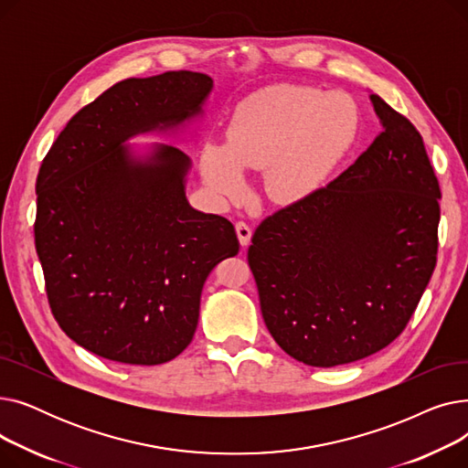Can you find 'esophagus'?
<instances>
[{"label": "esophagus", "mask_w": 468, "mask_h": 468, "mask_svg": "<svg viewBox=\"0 0 468 468\" xmlns=\"http://www.w3.org/2000/svg\"><path fill=\"white\" fill-rule=\"evenodd\" d=\"M235 231H237L239 242L242 244V247H249L250 239H252V229H250V226L247 224V221H237Z\"/></svg>", "instance_id": "34e87169"}]
</instances>
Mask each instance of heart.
<instances>
[{"label": "heart", "mask_w": 468, "mask_h": 468, "mask_svg": "<svg viewBox=\"0 0 468 468\" xmlns=\"http://www.w3.org/2000/svg\"><path fill=\"white\" fill-rule=\"evenodd\" d=\"M358 112L349 96L305 85H271L237 106L224 145H207L201 175L219 197L244 189L242 170L261 168L269 201L296 203L321 186L349 152Z\"/></svg>", "instance_id": "1"}]
</instances>
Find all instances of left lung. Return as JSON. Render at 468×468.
Masks as SVG:
<instances>
[{
  "instance_id": "8db88e82",
  "label": "left lung",
  "mask_w": 468,
  "mask_h": 468,
  "mask_svg": "<svg viewBox=\"0 0 468 468\" xmlns=\"http://www.w3.org/2000/svg\"><path fill=\"white\" fill-rule=\"evenodd\" d=\"M370 101L374 144L265 218L249 249L265 326L307 366L349 364L395 341L436 265L441 195L423 138L381 96Z\"/></svg>"
}]
</instances>
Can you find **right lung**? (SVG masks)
<instances>
[{"instance_id": "obj_1", "label": "right lung", "mask_w": 468, "mask_h": 468, "mask_svg": "<svg viewBox=\"0 0 468 468\" xmlns=\"http://www.w3.org/2000/svg\"><path fill=\"white\" fill-rule=\"evenodd\" d=\"M212 87L186 69L121 81L69 119L41 163L34 233L48 305L66 335L98 356L176 358L199 323L207 277L239 252L229 219L189 205L184 152L122 145L203 115Z\"/></svg>"}]
</instances>
